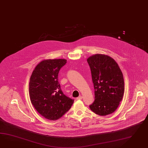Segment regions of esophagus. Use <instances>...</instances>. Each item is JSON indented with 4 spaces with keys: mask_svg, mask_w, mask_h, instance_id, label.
<instances>
[{
    "mask_svg": "<svg viewBox=\"0 0 148 148\" xmlns=\"http://www.w3.org/2000/svg\"><path fill=\"white\" fill-rule=\"evenodd\" d=\"M83 99V97L82 96H79V97H77L76 99L77 100H81V99Z\"/></svg>",
    "mask_w": 148,
    "mask_h": 148,
    "instance_id": "esophagus-1",
    "label": "esophagus"
}]
</instances>
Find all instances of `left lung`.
Masks as SVG:
<instances>
[{
    "instance_id": "obj_1",
    "label": "left lung",
    "mask_w": 148,
    "mask_h": 148,
    "mask_svg": "<svg viewBox=\"0 0 148 148\" xmlns=\"http://www.w3.org/2000/svg\"><path fill=\"white\" fill-rule=\"evenodd\" d=\"M95 88V101L90 108L95 114L105 116L118 108L125 91L123 74L113 58L95 54L87 59Z\"/></svg>"
}]
</instances>
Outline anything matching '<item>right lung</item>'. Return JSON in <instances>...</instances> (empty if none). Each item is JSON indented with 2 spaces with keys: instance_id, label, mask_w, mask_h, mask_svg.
Wrapping results in <instances>:
<instances>
[{
  "instance_id": "1",
  "label": "right lung",
  "mask_w": 148,
  "mask_h": 148,
  "mask_svg": "<svg viewBox=\"0 0 148 148\" xmlns=\"http://www.w3.org/2000/svg\"><path fill=\"white\" fill-rule=\"evenodd\" d=\"M67 62L65 59H48L34 69L29 83L30 101L42 116L57 120L70 110L74 100L66 97L58 83V72Z\"/></svg>"
}]
</instances>
